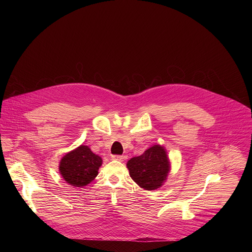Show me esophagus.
Listing matches in <instances>:
<instances>
[{
  "label": "esophagus",
  "instance_id": "obj_1",
  "mask_svg": "<svg viewBox=\"0 0 252 252\" xmlns=\"http://www.w3.org/2000/svg\"><path fill=\"white\" fill-rule=\"evenodd\" d=\"M112 158H113L114 160L124 161V159H125V157H124V156H113V157H112Z\"/></svg>",
  "mask_w": 252,
  "mask_h": 252
}]
</instances>
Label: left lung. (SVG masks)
<instances>
[{
  "instance_id": "8db88e82",
  "label": "left lung",
  "mask_w": 252,
  "mask_h": 252,
  "mask_svg": "<svg viewBox=\"0 0 252 252\" xmlns=\"http://www.w3.org/2000/svg\"><path fill=\"white\" fill-rule=\"evenodd\" d=\"M126 166L132 181L146 190L160 188L170 169L166 152L159 145L150 148L141 156L130 158Z\"/></svg>"
}]
</instances>
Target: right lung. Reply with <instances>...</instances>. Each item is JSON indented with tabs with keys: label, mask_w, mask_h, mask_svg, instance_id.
I'll return each mask as SVG.
<instances>
[{
	"label": "right lung",
	"mask_w": 252,
	"mask_h": 252,
	"mask_svg": "<svg viewBox=\"0 0 252 252\" xmlns=\"http://www.w3.org/2000/svg\"><path fill=\"white\" fill-rule=\"evenodd\" d=\"M102 159L87 146H80L67 153L60 161V173L73 187L88 186L97 175Z\"/></svg>",
	"instance_id": "add662e5"
}]
</instances>
